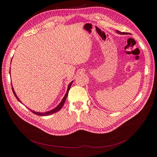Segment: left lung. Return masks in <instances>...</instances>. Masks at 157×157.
Wrapping results in <instances>:
<instances>
[{"instance_id":"obj_1","label":"left lung","mask_w":157,"mask_h":157,"mask_svg":"<svg viewBox=\"0 0 157 157\" xmlns=\"http://www.w3.org/2000/svg\"><path fill=\"white\" fill-rule=\"evenodd\" d=\"M116 32L118 33V34H121V35H125L126 34V33H124V32H121V31H118V30H117L116 31Z\"/></svg>"}]
</instances>
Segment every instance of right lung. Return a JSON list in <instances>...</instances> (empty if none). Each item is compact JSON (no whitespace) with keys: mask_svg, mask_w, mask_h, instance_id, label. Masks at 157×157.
I'll use <instances>...</instances> for the list:
<instances>
[{"mask_svg":"<svg viewBox=\"0 0 157 157\" xmlns=\"http://www.w3.org/2000/svg\"><path fill=\"white\" fill-rule=\"evenodd\" d=\"M73 82V81H71V82L69 84L67 89V92H66V94H65V96H64V97L63 98L62 100H61V101L59 103V105H58V106H57V107H56L54 109H52V110H50V111H46V112H43V113L36 112V111H35L31 110V109H30V111H31L32 113H33L34 114H35V115H39V116H48V115H52V114H54V113H56V112L59 111L60 110V109H61V108H62L63 105H64V103H65V100H66V98H67V96H68L69 91L70 88H71V85H72ZM12 91H13V94H14V96H15V97L16 98V99H17L18 101H20L21 103H22V102L21 101L20 99H19V98L17 97V96L16 95L15 91H14V89H13V86H12Z\"/></svg>","mask_w":157,"mask_h":157,"instance_id":"1","label":"right lung"}]
</instances>
